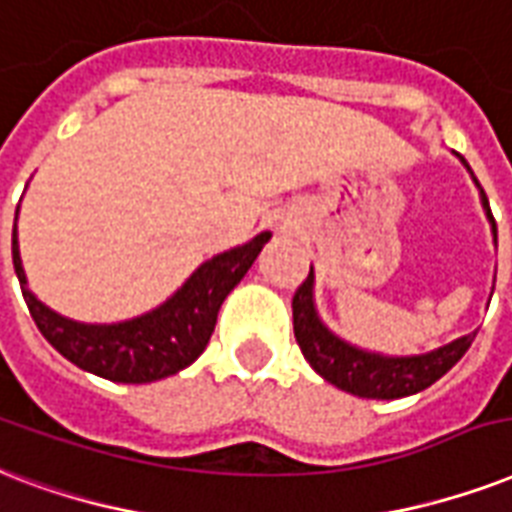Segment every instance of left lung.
Instances as JSON below:
<instances>
[{
	"label": "left lung",
	"instance_id": "8db88e82",
	"mask_svg": "<svg viewBox=\"0 0 512 512\" xmlns=\"http://www.w3.org/2000/svg\"><path fill=\"white\" fill-rule=\"evenodd\" d=\"M457 157L470 170L465 157L462 154H457ZM470 176H473V170H470ZM473 181L481 189L478 178L473 176ZM481 202L486 219L491 221V235L497 240V224H494L489 197L483 189ZM312 288H315V275H312L310 267L307 280L293 293V334H296V342H299L304 358L310 360V366L326 382L350 392V395H358V398L395 400L427 390L465 355L467 347L475 339L473 331V334L459 336L451 344H443L438 350L425 352V355H408V358H390V355H379V352L360 350V347H352L350 342H344L334 331L323 326V320L318 318V310H315Z\"/></svg>",
	"mask_w": 512,
	"mask_h": 512
}]
</instances>
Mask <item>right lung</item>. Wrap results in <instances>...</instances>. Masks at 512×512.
I'll return each mask as SVG.
<instances>
[{
  "label": "right lung",
  "instance_id": "1",
  "mask_svg": "<svg viewBox=\"0 0 512 512\" xmlns=\"http://www.w3.org/2000/svg\"><path fill=\"white\" fill-rule=\"evenodd\" d=\"M269 237V232H261L251 243L213 256L194 269L192 277L160 307L109 326L63 318L29 291L18 251V229H13V264L31 318L63 358L109 382L146 384L178 374L200 358L216 328L221 304L251 269Z\"/></svg>",
  "mask_w": 512,
  "mask_h": 512
}]
</instances>
